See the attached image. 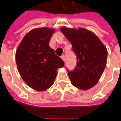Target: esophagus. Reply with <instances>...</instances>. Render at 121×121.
Masks as SVG:
<instances>
[{
	"label": "esophagus",
	"instance_id": "obj_1",
	"mask_svg": "<svg viewBox=\"0 0 121 121\" xmlns=\"http://www.w3.org/2000/svg\"><path fill=\"white\" fill-rule=\"evenodd\" d=\"M61 59L63 60V61H65V56H64V55H62V56H61Z\"/></svg>",
	"mask_w": 121,
	"mask_h": 121
}]
</instances>
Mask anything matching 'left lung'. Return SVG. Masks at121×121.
<instances>
[{"label": "left lung", "instance_id": "left-lung-1", "mask_svg": "<svg viewBox=\"0 0 121 121\" xmlns=\"http://www.w3.org/2000/svg\"><path fill=\"white\" fill-rule=\"evenodd\" d=\"M77 56V65L68 71L71 84L81 90L90 89L98 82L107 63L108 50L94 33L83 28H61Z\"/></svg>", "mask_w": 121, "mask_h": 121}]
</instances>
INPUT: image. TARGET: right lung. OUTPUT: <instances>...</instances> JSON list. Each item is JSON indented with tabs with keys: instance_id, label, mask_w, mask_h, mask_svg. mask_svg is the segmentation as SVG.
Wrapping results in <instances>:
<instances>
[{
	"instance_id": "obj_1",
	"label": "right lung",
	"mask_w": 121,
	"mask_h": 121,
	"mask_svg": "<svg viewBox=\"0 0 121 121\" xmlns=\"http://www.w3.org/2000/svg\"><path fill=\"white\" fill-rule=\"evenodd\" d=\"M54 29H35L29 31L17 47V67L23 80L31 88L46 90L54 84L57 70L64 62L49 46Z\"/></svg>"
}]
</instances>
